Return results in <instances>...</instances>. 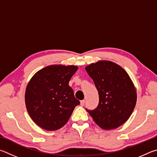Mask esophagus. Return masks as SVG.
Masks as SVG:
<instances>
[{"mask_svg":"<svg viewBox=\"0 0 157 157\" xmlns=\"http://www.w3.org/2000/svg\"><path fill=\"white\" fill-rule=\"evenodd\" d=\"M84 104H85V100H82V101H81V105L82 106H83V105H84Z\"/></svg>","mask_w":157,"mask_h":157,"instance_id":"esophagus-1","label":"esophagus"}]
</instances>
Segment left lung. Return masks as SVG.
Here are the masks:
<instances>
[{
  "label": "left lung",
  "mask_w": 157,
  "mask_h": 157,
  "mask_svg": "<svg viewBox=\"0 0 157 157\" xmlns=\"http://www.w3.org/2000/svg\"><path fill=\"white\" fill-rule=\"evenodd\" d=\"M86 70L99 95L97 108L86 110L104 130L119 128L130 118L136 103V89L128 74L109 60L92 63Z\"/></svg>",
  "instance_id": "1"
}]
</instances>
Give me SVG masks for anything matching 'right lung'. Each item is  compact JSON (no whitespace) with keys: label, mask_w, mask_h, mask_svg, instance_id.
<instances>
[{"label":"right lung","mask_w":157,"mask_h":157,"mask_svg":"<svg viewBox=\"0 0 157 157\" xmlns=\"http://www.w3.org/2000/svg\"><path fill=\"white\" fill-rule=\"evenodd\" d=\"M77 70L75 65H49L30 79L25 95L27 110L41 128L59 130L67 123L74 109L80 104L69 86Z\"/></svg>","instance_id":"obj_1"}]
</instances>
